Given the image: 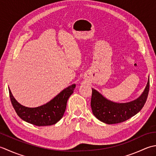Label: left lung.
I'll use <instances>...</instances> for the list:
<instances>
[{
  "label": "left lung",
  "mask_w": 156,
  "mask_h": 156,
  "mask_svg": "<svg viewBox=\"0 0 156 156\" xmlns=\"http://www.w3.org/2000/svg\"><path fill=\"white\" fill-rule=\"evenodd\" d=\"M149 90V79L144 91L137 99L127 103H115L92 89L91 107L94 115L104 123L117 124L131 119L140 111L146 102Z\"/></svg>",
  "instance_id": "left-lung-1"
}]
</instances>
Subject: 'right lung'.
Masks as SVG:
<instances>
[{
  "instance_id": "1",
  "label": "right lung",
  "mask_w": 156,
  "mask_h": 156,
  "mask_svg": "<svg viewBox=\"0 0 156 156\" xmlns=\"http://www.w3.org/2000/svg\"><path fill=\"white\" fill-rule=\"evenodd\" d=\"M75 84L66 87L49 102L37 108H27L18 103L9 89L11 104L16 113L20 118L36 126H49L55 125L62 119L66 102L73 93Z\"/></svg>"
}]
</instances>
